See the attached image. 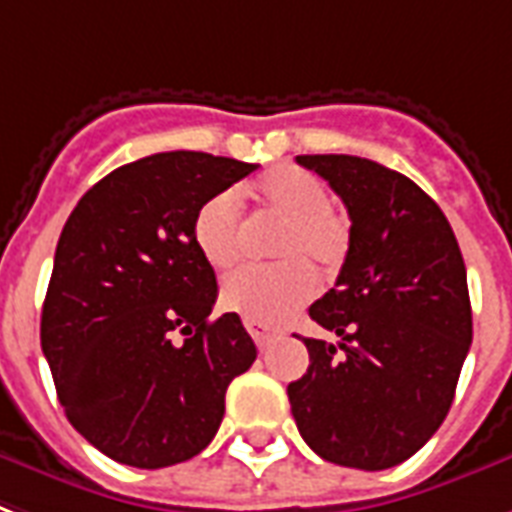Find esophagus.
<instances>
[{
  "instance_id": "esophagus-1",
  "label": "esophagus",
  "mask_w": 512,
  "mask_h": 512,
  "mask_svg": "<svg viewBox=\"0 0 512 512\" xmlns=\"http://www.w3.org/2000/svg\"><path fill=\"white\" fill-rule=\"evenodd\" d=\"M247 330L249 335H252V341L257 343V349H268L273 343V338H276V330L273 327H265V325H257V322H247Z\"/></svg>"
}]
</instances>
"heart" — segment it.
I'll return each mask as SVG.
<instances>
[{
	"mask_svg": "<svg viewBox=\"0 0 512 512\" xmlns=\"http://www.w3.org/2000/svg\"><path fill=\"white\" fill-rule=\"evenodd\" d=\"M257 220L279 225L271 255L282 263L252 265L230 273L220 303L257 325H276L317 292V273L333 276L349 255V220L330 204V190L317 174L300 166H276L244 187ZM195 247L212 268L236 265L247 244V222L230 190L206 198L193 217Z\"/></svg>",
	"mask_w": 512,
	"mask_h": 512,
	"instance_id": "heart-1",
	"label": "heart"
}]
</instances>
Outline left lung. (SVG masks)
I'll use <instances>...</instances> for the list:
<instances>
[{
    "instance_id": "obj_1",
    "label": "left lung",
    "mask_w": 512,
    "mask_h": 512,
    "mask_svg": "<svg viewBox=\"0 0 512 512\" xmlns=\"http://www.w3.org/2000/svg\"><path fill=\"white\" fill-rule=\"evenodd\" d=\"M351 220L338 282L308 308L338 341L303 338L287 386L308 448L357 470L411 459L446 419L473 343L467 268L440 206L416 182L357 155H298Z\"/></svg>"
}]
</instances>
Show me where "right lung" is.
Masks as SVG:
<instances>
[{
  "label": "right lung",
  "instance_id": "right-lung-1",
  "mask_svg": "<svg viewBox=\"0 0 512 512\" xmlns=\"http://www.w3.org/2000/svg\"><path fill=\"white\" fill-rule=\"evenodd\" d=\"M255 169L155 152L96 182L61 230L42 354L66 419L115 462L158 470L201 454L228 384L255 362L239 314L209 319L217 276L193 239L206 198Z\"/></svg>",
  "mask_w": 512,
  "mask_h": 512
}]
</instances>
